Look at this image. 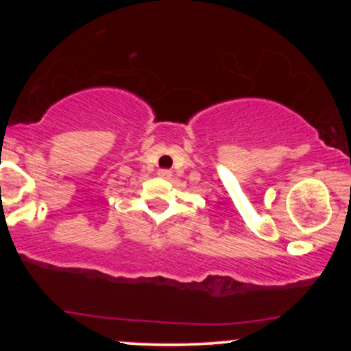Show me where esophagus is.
<instances>
[{
    "instance_id": "34e87169",
    "label": "esophagus",
    "mask_w": 351,
    "mask_h": 351,
    "mask_svg": "<svg viewBox=\"0 0 351 351\" xmlns=\"http://www.w3.org/2000/svg\"><path fill=\"white\" fill-rule=\"evenodd\" d=\"M158 175L163 176V178H168V176H171V171L170 170H160Z\"/></svg>"
}]
</instances>
